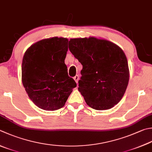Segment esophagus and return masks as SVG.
<instances>
[{
    "label": "esophagus",
    "instance_id": "34e87169",
    "mask_svg": "<svg viewBox=\"0 0 152 152\" xmlns=\"http://www.w3.org/2000/svg\"><path fill=\"white\" fill-rule=\"evenodd\" d=\"M74 80H75V82L77 83H78V81H79V76L78 75H75V77H74Z\"/></svg>",
    "mask_w": 152,
    "mask_h": 152
}]
</instances>
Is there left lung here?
Returning a JSON list of instances; mask_svg holds the SVG:
<instances>
[{
	"label": "left lung",
	"mask_w": 152,
	"mask_h": 152,
	"mask_svg": "<svg viewBox=\"0 0 152 152\" xmlns=\"http://www.w3.org/2000/svg\"><path fill=\"white\" fill-rule=\"evenodd\" d=\"M69 49L83 65L78 90L87 105L102 110L114 107L124 96L130 71L125 53L105 39L71 38Z\"/></svg>",
	"instance_id": "8db88e82"
}]
</instances>
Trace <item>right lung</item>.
<instances>
[{"mask_svg": "<svg viewBox=\"0 0 152 152\" xmlns=\"http://www.w3.org/2000/svg\"><path fill=\"white\" fill-rule=\"evenodd\" d=\"M68 41L62 37L41 39L28 48L23 57V86L31 101L45 110L64 107L77 86L65 64Z\"/></svg>", "mask_w": 152, "mask_h": 152, "instance_id": "right-lung-1", "label": "right lung"}]
</instances>
